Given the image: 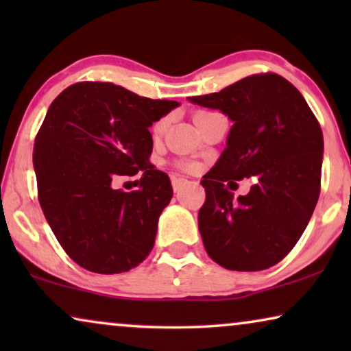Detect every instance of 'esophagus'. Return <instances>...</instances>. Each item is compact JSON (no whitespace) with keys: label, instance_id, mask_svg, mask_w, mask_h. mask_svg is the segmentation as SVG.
I'll return each instance as SVG.
<instances>
[{"label":"esophagus","instance_id":"esophagus-1","mask_svg":"<svg viewBox=\"0 0 351 351\" xmlns=\"http://www.w3.org/2000/svg\"><path fill=\"white\" fill-rule=\"evenodd\" d=\"M185 184H186V179H184V177L172 176V189H174L176 193H179V191L185 186Z\"/></svg>","mask_w":351,"mask_h":351}]
</instances>
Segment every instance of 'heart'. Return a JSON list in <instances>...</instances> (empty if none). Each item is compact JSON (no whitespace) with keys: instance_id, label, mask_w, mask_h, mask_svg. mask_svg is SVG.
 <instances>
[{"instance_id":"1","label":"heart","mask_w":351,"mask_h":351,"mask_svg":"<svg viewBox=\"0 0 351 351\" xmlns=\"http://www.w3.org/2000/svg\"><path fill=\"white\" fill-rule=\"evenodd\" d=\"M206 114H209V113H208V112H201V113H196V114H195V123L198 121L199 118L206 117ZM166 126H167V118H162V119H160V121H158V123L155 124V126H153V132H155L156 136H160V134L165 132Z\"/></svg>"}]
</instances>
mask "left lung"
Listing matches in <instances>:
<instances>
[{
	"instance_id": "left-lung-1",
	"label": "left lung",
	"mask_w": 351,
	"mask_h": 351,
	"mask_svg": "<svg viewBox=\"0 0 351 351\" xmlns=\"http://www.w3.org/2000/svg\"><path fill=\"white\" fill-rule=\"evenodd\" d=\"M189 102L219 110L233 123L227 147L201 180L206 201L198 227L206 252L227 270L276 265L299 241L318 203L319 123L304 95L275 73L247 76ZM244 176L256 182L234 200L226 186Z\"/></svg>"
}]
</instances>
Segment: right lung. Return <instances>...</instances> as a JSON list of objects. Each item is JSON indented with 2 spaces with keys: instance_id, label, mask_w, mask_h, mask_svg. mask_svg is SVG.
Instances as JSON below:
<instances>
[{
  "instance_id": "obj_1",
  "label": "right lung",
  "mask_w": 351,
  "mask_h": 351,
  "mask_svg": "<svg viewBox=\"0 0 351 351\" xmlns=\"http://www.w3.org/2000/svg\"><path fill=\"white\" fill-rule=\"evenodd\" d=\"M179 105L93 81L70 86L51 104L33 148L38 198L57 241L80 267L113 275L150 254L172 186L148 161V128ZM137 171L138 191L112 189L114 176Z\"/></svg>"
}]
</instances>
